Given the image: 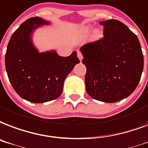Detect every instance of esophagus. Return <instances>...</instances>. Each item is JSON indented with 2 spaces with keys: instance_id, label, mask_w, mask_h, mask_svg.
Returning a JSON list of instances; mask_svg holds the SVG:
<instances>
[{
  "instance_id": "obj_1",
  "label": "esophagus",
  "mask_w": 148,
  "mask_h": 148,
  "mask_svg": "<svg viewBox=\"0 0 148 148\" xmlns=\"http://www.w3.org/2000/svg\"><path fill=\"white\" fill-rule=\"evenodd\" d=\"M77 57H78V59L80 60V61H82V59H83V56H82V53H81V51H79V50H77Z\"/></svg>"
}]
</instances>
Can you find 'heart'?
<instances>
[{"mask_svg": "<svg viewBox=\"0 0 148 148\" xmlns=\"http://www.w3.org/2000/svg\"><path fill=\"white\" fill-rule=\"evenodd\" d=\"M93 29V27L91 25H86V26L84 27L83 29V32H84L85 35L87 34H89L91 32V31ZM102 37V31L101 29H95L93 32V35H92V38L95 39V40H99Z\"/></svg>", "mask_w": 148, "mask_h": 148, "instance_id": "obj_1", "label": "heart"}]
</instances>
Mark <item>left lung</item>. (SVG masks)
<instances>
[{"label": "left lung", "instance_id": "1", "mask_svg": "<svg viewBox=\"0 0 148 148\" xmlns=\"http://www.w3.org/2000/svg\"><path fill=\"white\" fill-rule=\"evenodd\" d=\"M101 39L81 47L87 69L85 86L92 99L112 103L134 92L140 80L144 56L139 39L129 28L115 19L99 22Z\"/></svg>", "mask_w": 148, "mask_h": 148}]
</instances>
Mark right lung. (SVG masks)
<instances>
[{"label":"right lung","instance_id":"add662e5","mask_svg":"<svg viewBox=\"0 0 148 148\" xmlns=\"http://www.w3.org/2000/svg\"><path fill=\"white\" fill-rule=\"evenodd\" d=\"M49 24L39 17L26 20L11 36L5 54L10 83L19 96L33 103L47 102L60 96L64 80L80 63L76 51L64 57L56 50L39 53L34 46V31Z\"/></svg>","mask_w":148,"mask_h":148}]
</instances>
